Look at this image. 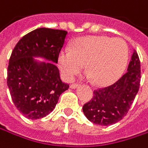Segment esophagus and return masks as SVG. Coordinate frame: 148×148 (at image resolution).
I'll return each instance as SVG.
<instances>
[{
	"instance_id": "obj_1",
	"label": "esophagus",
	"mask_w": 148,
	"mask_h": 148,
	"mask_svg": "<svg viewBox=\"0 0 148 148\" xmlns=\"http://www.w3.org/2000/svg\"><path fill=\"white\" fill-rule=\"evenodd\" d=\"M78 87V83H73L70 85V88H75Z\"/></svg>"
}]
</instances>
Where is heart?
<instances>
[{
  "label": "heart",
  "mask_w": 148,
  "mask_h": 148,
  "mask_svg": "<svg viewBox=\"0 0 148 148\" xmlns=\"http://www.w3.org/2000/svg\"><path fill=\"white\" fill-rule=\"evenodd\" d=\"M128 47L124 40L107 36H86L77 39L72 49L63 48L58 63L64 78L72 81L88 65V75L97 85L114 82L124 69Z\"/></svg>",
  "instance_id": "b5f03b06"
}]
</instances>
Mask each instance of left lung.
<instances>
[{"label": "left lung", "mask_w": 148, "mask_h": 148, "mask_svg": "<svg viewBox=\"0 0 148 148\" xmlns=\"http://www.w3.org/2000/svg\"><path fill=\"white\" fill-rule=\"evenodd\" d=\"M140 82V62L135 50L129 61L127 70L114 84L94 91L90 101L82 110L91 122L110 126L127 114L139 91Z\"/></svg>", "instance_id": "obj_1"}]
</instances>
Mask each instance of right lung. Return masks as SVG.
I'll use <instances>...</instances> for the list:
<instances>
[{
	"mask_svg": "<svg viewBox=\"0 0 148 148\" xmlns=\"http://www.w3.org/2000/svg\"><path fill=\"white\" fill-rule=\"evenodd\" d=\"M66 34L65 30L37 28L24 35L11 53L7 84L14 106L27 119L38 120L49 114L60 95L69 88L60 80L54 64ZM34 57L49 61L37 62Z\"/></svg>",
	"mask_w": 148,
	"mask_h": 148,
	"instance_id": "add662e5",
	"label": "right lung"
}]
</instances>
